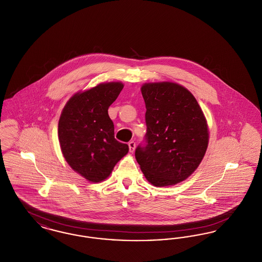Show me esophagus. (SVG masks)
Wrapping results in <instances>:
<instances>
[{
	"label": "esophagus",
	"mask_w": 262,
	"mask_h": 262,
	"mask_svg": "<svg viewBox=\"0 0 262 262\" xmlns=\"http://www.w3.org/2000/svg\"><path fill=\"white\" fill-rule=\"evenodd\" d=\"M128 148H129L130 153H134L135 149H136V142L135 141H129L128 142Z\"/></svg>",
	"instance_id": "1"
}]
</instances>
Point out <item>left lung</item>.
<instances>
[{"instance_id": "8db88e82", "label": "left lung", "mask_w": 262, "mask_h": 262, "mask_svg": "<svg viewBox=\"0 0 262 262\" xmlns=\"http://www.w3.org/2000/svg\"><path fill=\"white\" fill-rule=\"evenodd\" d=\"M147 132L136 158L155 187L185 181L200 166L208 146V125L194 96L174 82L144 83Z\"/></svg>"}]
</instances>
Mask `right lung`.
Returning a JSON list of instances; mask_svg holds the SVG:
<instances>
[{
    "label": "right lung",
    "mask_w": 262,
    "mask_h": 262,
    "mask_svg": "<svg viewBox=\"0 0 262 262\" xmlns=\"http://www.w3.org/2000/svg\"><path fill=\"white\" fill-rule=\"evenodd\" d=\"M124 88L122 82L100 83L75 93L62 109L58 136L62 155L76 173L99 183L128 152L114 136L108 109Z\"/></svg>",
    "instance_id": "add662e5"
}]
</instances>
